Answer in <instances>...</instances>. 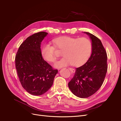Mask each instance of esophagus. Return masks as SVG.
<instances>
[{"mask_svg":"<svg viewBox=\"0 0 121 121\" xmlns=\"http://www.w3.org/2000/svg\"><path fill=\"white\" fill-rule=\"evenodd\" d=\"M69 71H70L71 72H72L73 73H74L75 72V69H73V68H69Z\"/></svg>","mask_w":121,"mask_h":121,"instance_id":"1","label":"esophagus"}]
</instances>
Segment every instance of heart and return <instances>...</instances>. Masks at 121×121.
Listing matches in <instances>:
<instances>
[{
    "label": "heart",
    "instance_id": "heart-1",
    "mask_svg": "<svg viewBox=\"0 0 121 121\" xmlns=\"http://www.w3.org/2000/svg\"><path fill=\"white\" fill-rule=\"evenodd\" d=\"M52 42L55 46L50 43L44 44L42 48L41 54L44 60L53 62L56 58L55 47L62 50V55L64 57L56 61L53 65L56 68L70 65L80 66L87 61L91 54L92 43L86 38L62 36L55 38Z\"/></svg>",
    "mask_w": 121,
    "mask_h": 121
}]
</instances>
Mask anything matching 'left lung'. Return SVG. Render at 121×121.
I'll list each match as a JSON object with an SVG mask.
<instances>
[{
    "label": "left lung",
    "instance_id": "8db88e82",
    "mask_svg": "<svg viewBox=\"0 0 121 121\" xmlns=\"http://www.w3.org/2000/svg\"><path fill=\"white\" fill-rule=\"evenodd\" d=\"M92 42V53L88 61L76 68L73 78L68 86L75 96L86 98L96 93L102 85L107 71V54L98 38L84 32Z\"/></svg>",
    "mask_w": 121,
    "mask_h": 121
}]
</instances>
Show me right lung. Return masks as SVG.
<instances>
[{
  "mask_svg": "<svg viewBox=\"0 0 121 121\" xmlns=\"http://www.w3.org/2000/svg\"><path fill=\"white\" fill-rule=\"evenodd\" d=\"M48 34L40 32L28 37L16 55V68L21 83L28 93L34 96L46 93L58 73V70L53 69L41 54V42Z\"/></svg>",
  "mask_w": 121,
  "mask_h": 121,
  "instance_id": "add662e5",
  "label": "right lung"
}]
</instances>
